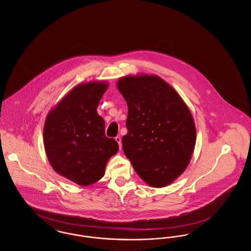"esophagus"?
Masks as SVG:
<instances>
[{"label": "esophagus", "mask_w": 251, "mask_h": 251, "mask_svg": "<svg viewBox=\"0 0 251 251\" xmlns=\"http://www.w3.org/2000/svg\"><path fill=\"white\" fill-rule=\"evenodd\" d=\"M115 139H116V141H117V142L119 143V146H120V150H121V147H122V145H121V137H120V136H117V137H116Z\"/></svg>", "instance_id": "1"}]
</instances>
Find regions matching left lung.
<instances>
[{
    "label": "left lung",
    "instance_id": "left-lung-1",
    "mask_svg": "<svg viewBox=\"0 0 251 251\" xmlns=\"http://www.w3.org/2000/svg\"><path fill=\"white\" fill-rule=\"evenodd\" d=\"M128 105L123 151L148 184L164 187L189 164L196 143L191 113L179 94L157 76H127L118 83Z\"/></svg>",
    "mask_w": 251,
    "mask_h": 251
}]
</instances>
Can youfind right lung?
Returning a JSON list of instances; mask_svg holds the SVG:
<instances>
[{"label": "right lung", "instance_id": "1", "mask_svg": "<svg viewBox=\"0 0 251 251\" xmlns=\"http://www.w3.org/2000/svg\"><path fill=\"white\" fill-rule=\"evenodd\" d=\"M107 88L104 83L77 85L51 110L44 126V147L50 164L79 185L101 179L108 159L119 144L105 135V123L97 113Z\"/></svg>", "mask_w": 251, "mask_h": 251}]
</instances>
